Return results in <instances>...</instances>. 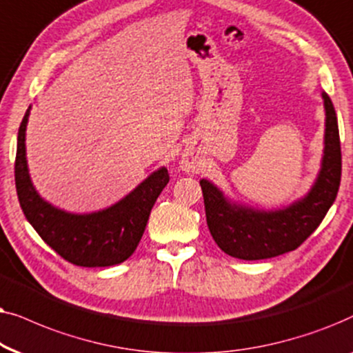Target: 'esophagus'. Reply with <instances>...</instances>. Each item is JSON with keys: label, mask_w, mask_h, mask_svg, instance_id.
<instances>
[{"label": "esophagus", "mask_w": 353, "mask_h": 353, "mask_svg": "<svg viewBox=\"0 0 353 353\" xmlns=\"http://www.w3.org/2000/svg\"><path fill=\"white\" fill-rule=\"evenodd\" d=\"M181 168H182V171H185V172H195L196 169H199V166H196V161L194 159V157H190V154H184V157H182Z\"/></svg>", "instance_id": "34e87169"}]
</instances>
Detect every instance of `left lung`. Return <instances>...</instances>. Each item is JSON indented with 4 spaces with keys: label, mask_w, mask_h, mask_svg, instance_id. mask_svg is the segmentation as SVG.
<instances>
[{
    "label": "left lung",
    "mask_w": 353,
    "mask_h": 353,
    "mask_svg": "<svg viewBox=\"0 0 353 353\" xmlns=\"http://www.w3.org/2000/svg\"><path fill=\"white\" fill-rule=\"evenodd\" d=\"M326 110L324 154L312 190L288 208L260 211L231 203L218 187L201 179L206 224L218 247L241 260H265L292 252L321 224L341 185L342 154L336 110L323 93Z\"/></svg>",
    "instance_id": "left-lung-1"
}]
</instances>
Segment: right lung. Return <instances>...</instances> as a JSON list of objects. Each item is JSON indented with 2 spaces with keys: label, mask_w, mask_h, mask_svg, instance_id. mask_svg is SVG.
Instances as JSON below:
<instances>
[{
  "label": "right lung",
  "mask_w": 353,
  "mask_h": 353,
  "mask_svg": "<svg viewBox=\"0 0 353 353\" xmlns=\"http://www.w3.org/2000/svg\"><path fill=\"white\" fill-rule=\"evenodd\" d=\"M30 108L17 134L16 190L21 208L39 236L77 266L101 268L119 265L132 255L147 228L150 211L169 182L166 168L158 169L142 184L110 208L88 214L65 213L37 194L26 158V129Z\"/></svg>",
  "instance_id": "obj_1"
}]
</instances>
